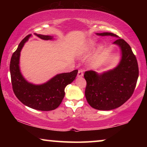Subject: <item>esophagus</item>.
Listing matches in <instances>:
<instances>
[{
  "mask_svg": "<svg viewBox=\"0 0 147 147\" xmlns=\"http://www.w3.org/2000/svg\"><path fill=\"white\" fill-rule=\"evenodd\" d=\"M83 76H84V74H83V71H82V70H79V71H78V78H82V77H83Z\"/></svg>",
  "mask_w": 147,
  "mask_h": 147,
  "instance_id": "obj_1",
  "label": "esophagus"
}]
</instances>
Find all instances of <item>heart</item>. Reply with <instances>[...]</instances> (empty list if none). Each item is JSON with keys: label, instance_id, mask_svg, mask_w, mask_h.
I'll return each mask as SVG.
<instances>
[{"label": "heart", "instance_id": "heart-1", "mask_svg": "<svg viewBox=\"0 0 147 147\" xmlns=\"http://www.w3.org/2000/svg\"><path fill=\"white\" fill-rule=\"evenodd\" d=\"M96 45V42L94 40L92 39H88L87 41H86L85 43L80 48V53L81 55H85V54L88 53V52H90L91 50L94 47V46ZM102 47L101 46H98L97 51H100L101 50Z\"/></svg>", "mask_w": 147, "mask_h": 147}]
</instances>
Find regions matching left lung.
Segmentation results:
<instances>
[{
  "instance_id": "obj_1",
  "label": "left lung",
  "mask_w": 147,
  "mask_h": 147,
  "mask_svg": "<svg viewBox=\"0 0 147 147\" xmlns=\"http://www.w3.org/2000/svg\"><path fill=\"white\" fill-rule=\"evenodd\" d=\"M96 34L117 38L113 44L119 47L121 57L119 63L113 69L101 73L95 71L85 72L84 78L87 82L85 96L92 108L111 110L125 103L133 94L138 78L137 60L130 46L115 34Z\"/></svg>"
}]
</instances>
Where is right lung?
<instances>
[{"label": "right lung", "instance_id": "1", "mask_svg": "<svg viewBox=\"0 0 147 147\" xmlns=\"http://www.w3.org/2000/svg\"><path fill=\"white\" fill-rule=\"evenodd\" d=\"M34 35L43 40L54 39L50 35L37 33ZM31 36L29 35L24 38L12 55L10 72L13 90L17 98L25 106L41 111H50L56 109L61 103L65 96V87L76 79L78 71L76 69L69 73L57 74L41 84L28 82L22 75L19 63L21 50Z\"/></svg>", "mask_w": 147, "mask_h": 147}]
</instances>
